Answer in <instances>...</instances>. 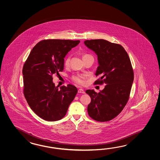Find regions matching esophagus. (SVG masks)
I'll use <instances>...</instances> for the list:
<instances>
[{
    "mask_svg": "<svg viewBox=\"0 0 160 160\" xmlns=\"http://www.w3.org/2000/svg\"><path fill=\"white\" fill-rule=\"evenodd\" d=\"M78 92L79 93H85L84 90L82 89V88H79Z\"/></svg>",
    "mask_w": 160,
    "mask_h": 160,
    "instance_id": "obj_1",
    "label": "esophagus"
}]
</instances>
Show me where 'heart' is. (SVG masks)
Returning a JSON list of instances; mask_svg holds the SVG:
<instances>
[{
  "label": "heart",
  "instance_id": "b5f03b06",
  "mask_svg": "<svg viewBox=\"0 0 160 160\" xmlns=\"http://www.w3.org/2000/svg\"><path fill=\"white\" fill-rule=\"evenodd\" d=\"M90 56V55L88 54H85L83 55V58H86L87 57H89ZM69 62H70V57H68V58L66 59L65 61V66H68L69 65ZM73 80L77 83L80 84V85H82L84 83V78L81 75H77L76 76L73 77Z\"/></svg>",
  "mask_w": 160,
  "mask_h": 160
}]
</instances>
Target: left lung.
Returning a JSON list of instances; mask_svg holds the SVG:
<instances>
[{"instance_id":"left-lung-1","label":"left lung","mask_w":160,"mask_h":160,"mask_svg":"<svg viewBox=\"0 0 160 160\" xmlns=\"http://www.w3.org/2000/svg\"><path fill=\"white\" fill-rule=\"evenodd\" d=\"M84 43L97 55L95 75L102 77L95 84H106L98 93L94 90L86 91L92 100L88 107V115L95 121H109L122 112L129 98L134 80L131 62L119 44L104 39L86 40Z\"/></svg>"}]
</instances>
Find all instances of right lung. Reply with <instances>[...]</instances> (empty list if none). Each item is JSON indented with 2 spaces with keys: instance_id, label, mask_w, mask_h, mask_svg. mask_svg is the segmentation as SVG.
I'll use <instances>...</instances> for the list:
<instances>
[{
  "instance_id": "1",
  "label": "right lung",
  "mask_w": 160,
  "mask_h": 160,
  "mask_svg": "<svg viewBox=\"0 0 160 160\" xmlns=\"http://www.w3.org/2000/svg\"><path fill=\"white\" fill-rule=\"evenodd\" d=\"M79 41L48 39L38 43L23 68L24 97L37 115L48 121L65 117L78 90L73 85L58 88L52 81L55 73L64 68L66 55Z\"/></svg>"
}]
</instances>
